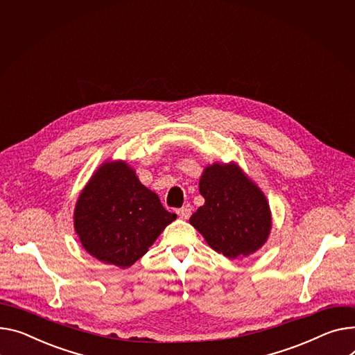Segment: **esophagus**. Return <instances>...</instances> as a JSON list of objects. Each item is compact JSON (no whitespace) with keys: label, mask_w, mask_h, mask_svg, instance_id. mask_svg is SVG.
<instances>
[{"label":"esophagus","mask_w":355,"mask_h":355,"mask_svg":"<svg viewBox=\"0 0 355 355\" xmlns=\"http://www.w3.org/2000/svg\"><path fill=\"white\" fill-rule=\"evenodd\" d=\"M177 212H178V216H180L182 220H187V218H190V216H191V207H190V205H184V207H181Z\"/></svg>","instance_id":"1"}]
</instances>
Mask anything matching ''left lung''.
I'll return each instance as SVG.
<instances>
[{
    "label": "left lung",
    "instance_id": "obj_1",
    "mask_svg": "<svg viewBox=\"0 0 355 355\" xmlns=\"http://www.w3.org/2000/svg\"><path fill=\"white\" fill-rule=\"evenodd\" d=\"M200 193L205 202L190 223L212 250L234 259L266 244L271 230L268 201L237 164L205 167Z\"/></svg>",
    "mask_w": 355,
    "mask_h": 355
}]
</instances>
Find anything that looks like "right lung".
<instances>
[{
    "instance_id": "obj_1",
    "label": "right lung",
    "mask_w": 355,
    "mask_h": 355,
    "mask_svg": "<svg viewBox=\"0 0 355 355\" xmlns=\"http://www.w3.org/2000/svg\"><path fill=\"white\" fill-rule=\"evenodd\" d=\"M177 214L139 182L124 161H108L78 197L74 228L83 247L105 264L131 267Z\"/></svg>"
}]
</instances>
